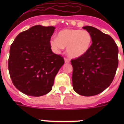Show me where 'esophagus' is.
Instances as JSON below:
<instances>
[{
	"mask_svg": "<svg viewBox=\"0 0 124 124\" xmlns=\"http://www.w3.org/2000/svg\"><path fill=\"white\" fill-rule=\"evenodd\" d=\"M64 61H65L66 63H68V62H70V59H69V58H64Z\"/></svg>",
	"mask_w": 124,
	"mask_h": 124,
	"instance_id": "1",
	"label": "esophagus"
}]
</instances>
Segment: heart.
Listing matches in <instances>:
<instances>
[{"instance_id":"obj_1","label":"heart","mask_w":124,"mask_h":124,"mask_svg":"<svg viewBox=\"0 0 124 124\" xmlns=\"http://www.w3.org/2000/svg\"><path fill=\"white\" fill-rule=\"evenodd\" d=\"M92 40V36L86 30L66 29L58 33V37L51 38L49 44L55 52H59L67 47L69 56L78 58L88 51Z\"/></svg>"}]
</instances>
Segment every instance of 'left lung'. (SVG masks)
I'll use <instances>...</instances> for the list:
<instances>
[{"instance_id": "left-lung-1", "label": "left lung", "mask_w": 124, "mask_h": 124, "mask_svg": "<svg viewBox=\"0 0 124 124\" xmlns=\"http://www.w3.org/2000/svg\"><path fill=\"white\" fill-rule=\"evenodd\" d=\"M92 36L89 51L71 60L73 66V87L78 94L85 96L104 91L113 80L118 66V49L115 40L92 26H85Z\"/></svg>"}]
</instances>
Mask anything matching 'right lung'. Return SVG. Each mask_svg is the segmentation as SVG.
Masks as SVG:
<instances>
[{"label": "right lung", "instance_id": "1", "mask_svg": "<svg viewBox=\"0 0 124 124\" xmlns=\"http://www.w3.org/2000/svg\"><path fill=\"white\" fill-rule=\"evenodd\" d=\"M55 28L37 25L21 32L11 44L8 70L15 87L25 94L40 96L52 89L64 58L51 51Z\"/></svg>", "mask_w": 124, "mask_h": 124}]
</instances>
